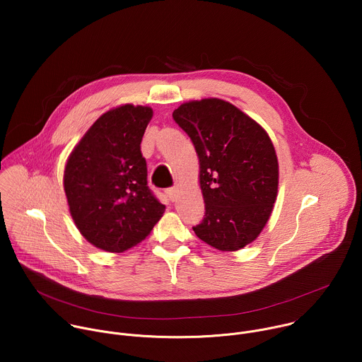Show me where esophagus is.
I'll list each match as a JSON object with an SVG mask.
<instances>
[{
    "label": "esophagus",
    "mask_w": 362,
    "mask_h": 362,
    "mask_svg": "<svg viewBox=\"0 0 362 362\" xmlns=\"http://www.w3.org/2000/svg\"><path fill=\"white\" fill-rule=\"evenodd\" d=\"M166 196H168L172 202L177 200V197H179V189H177V187H170V189H168V190H166Z\"/></svg>",
    "instance_id": "34e87169"
}]
</instances>
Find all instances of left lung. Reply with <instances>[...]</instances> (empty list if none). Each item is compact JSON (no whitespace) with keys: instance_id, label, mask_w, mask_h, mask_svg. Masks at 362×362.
Returning a JSON list of instances; mask_svg holds the SVG:
<instances>
[{"instance_id":"obj_1","label":"left lung","mask_w":362,"mask_h":362,"mask_svg":"<svg viewBox=\"0 0 362 362\" xmlns=\"http://www.w3.org/2000/svg\"><path fill=\"white\" fill-rule=\"evenodd\" d=\"M199 158L204 218L193 230L222 252L252 243L267 226L278 196L279 165L267 130L232 103L192 100L173 112Z\"/></svg>"}]
</instances>
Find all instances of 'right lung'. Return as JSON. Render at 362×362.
I'll list each match as a JSON object with an SVG mask.
<instances>
[{
    "instance_id": "right-lung-1",
    "label": "right lung",
    "mask_w": 362,
    "mask_h": 362,
    "mask_svg": "<svg viewBox=\"0 0 362 362\" xmlns=\"http://www.w3.org/2000/svg\"><path fill=\"white\" fill-rule=\"evenodd\" d=\"M148 106L123 105L101 115L74 146L64 192L78 232L98 249L120 253L140 243L165 214L147 187L140 143Z\"/></svg>"
}]
</instances>
